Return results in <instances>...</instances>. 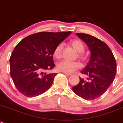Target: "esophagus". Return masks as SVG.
I'll use <instances>...</instances> for the list:
<instances>
[{
	"instance_id": "esophagus-1",
	"label": "esophagus",
	"mask_w": 123,
	"mask_h": 123,
	"mask_svg": "<svg viewBox=\"0 0 123 123\" xmlns=\"http://www.w3.org/2000/svg\"><path fill=\"white\" fill-rule=\"evenodd\" d=\"M63 73L64 74H65V75H68V76H70V75H71L72 74H70V73H68V72H63Z\"/></svg>"
}]
</instances>
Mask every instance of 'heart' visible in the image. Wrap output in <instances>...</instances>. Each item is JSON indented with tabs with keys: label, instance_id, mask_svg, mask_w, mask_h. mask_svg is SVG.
Segmentation results:
<instances>
[{
	"label": "heart",
	"instance_id": "obj_1",
	"mask_svg": "<svg viewBox=\"0 0 123 123\" xmlns=\"http://www.w3.org/2000/svg\"><path fill=\"white\" fill-rule=\"evenodd\" d=\"M70 43L75 48V50L79 53V55L82 59H85L84 55L82 53L85 49L84 45L80 39H73L70 41ZM63 45L62 43H59L55 47L53 51V55L56 59H60L62 56ZM81 68V64L78 62H70L63 60L59 62L57 65V68L59 71L71 73L78 70Z\"/></svg>",
	"mask_w": 123,
	"mask_h": 123
}]
</instances>
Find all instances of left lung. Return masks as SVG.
Returning a JSON list of instances; mask_svg holds the SVG:
<instances>
[{"label": "left lung", "mask_w": 123, "mask_h": 123, "mask_svg": "<svg viewBox=\"0 0 123 123\" xmlns=\"http://www.w3.org/2000/svg\"><path fill=\"white\" fill-rule=\"evenodd\" d=\"M76 35L88 45L91 56L87 65L81 71L88 78L84 80L80 77V82L72 90L85 100H94L101 96L113 82L117 63L112 52L103 41L87 34Z\"/></svg>", "instance_id": "obj_1"}]
</instances>
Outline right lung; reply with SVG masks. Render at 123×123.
I'll return each instance as SVG.
<instances>
[{"mask_svg":"<svg viewBox=\"0 0 123 123\" xmlns=\"http://www.w3.org/2000/svg\"><path fill=\"white\" fill-rule=\"evenodd\" d=\"M71 31L36 33L22 39L9 59L10 75L15 87L26 97L37 96L53 84L54 74L43 71L55 67L53 51Z\"/></svg>","mask_w":123,"mask_h":123,"instance_id":"right-lung-1","label":"right lung"}]
</instances>
